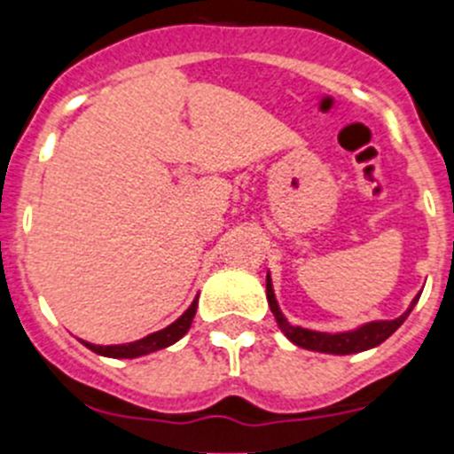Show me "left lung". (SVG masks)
<instances>
[{
    "label": "left lung",
    "mask_w": 454,
    "mask_h": 454,
    "mask_svg": "<svg viewBox=\"0 0 454 454\" xmlns=\"http://www.w3.org/2000/svg\"><path fill=\"white\" fill-rule=\"evenodd\" d=\"M266 298L268 304H270V311L275 316L279 330L284 332L288 340H293L295 346L304 348V350H314V352H325V355H355V352L371 350V348H377L380 343L388 339L393 332L398 330L400 325L407 320V316L411 314L414 304L419 302L420 295H416L414 302L409 304V309L403 316L393 320H371V323L359 325L356 330L348 332H336V334H330V332H316L307 330V327H300V325H291L286 320V316L282 314V309L277 304L275 291H272V279L270 272L266 275Z\"/></svg>",
    "instance_id": "8db88e82"
}]
</instances>
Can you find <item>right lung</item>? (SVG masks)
Masks as SVG:
<instances>
[{
    "label": "right lung",
    "mask_w": 454,
    "mask_h": 454,
    "mask_svg": "<svg viewBox=\"0 0 454 454\" xmlns=\"http://www.w3.org/2000/svg\"><path fill=\"white\" fill-rule=\"evenodd\" d=\"M195 311H198V298L192 300L191 307L179 316L175 323H170L168 327L159 332H152V334L143 336L138 340H131V343H115V346H95V343H88V340H82L88 350L98 352L102 356H111V359H136V356L150 355V352L163 350V348L177 343L188 330H191V323L195 318Z\"/></svg>",
    "instance_id": "add662e5"
}]
</instances>
